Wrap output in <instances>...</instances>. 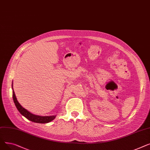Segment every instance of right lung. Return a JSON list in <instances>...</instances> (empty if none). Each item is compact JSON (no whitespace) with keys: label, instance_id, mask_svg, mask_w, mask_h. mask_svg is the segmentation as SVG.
<instances>
[{"label":"right lung","instance_id":"right-lung-1","mask_svg":"<svg viewBox=\"0 0 150 150\" xmlns=\"http://www.w3.org/2000/svg\"><path fill=\"white\" fill-rule=\"evenodd\" d=\"M13 83H12V89H13V98L14 103L15 104L16 107L18 109L19 112L25 118L31 122L38 123H49L53 120H54L57 115H50V116H41L38 115L31 113L25 108H23L18 102L16 97L15 96V93L13 88Z\"/></svg>","mask_w":150,"mask_h":150}]
</instances>
